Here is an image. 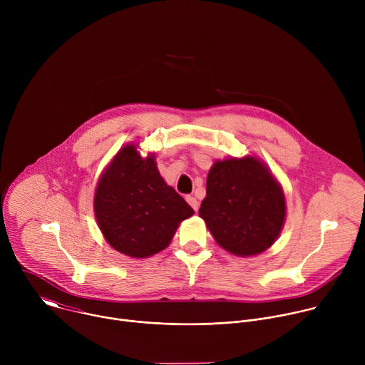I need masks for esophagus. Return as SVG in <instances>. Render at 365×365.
<instances>
[{
    "mask_svg": "<svg viewBox=\"0 0 365 365\" xmlns=\"http://www.w3.org/2000/svg\"><path fill=\"white\" fill-rule=\"evenodd\" d=\"M186 200H187V203L193 207L195 212L199 210V202H197L196 197H193V196H186Z\"/></svg>",
    "mask_w": 365,
    "mask_h": 365,
    "instance_id": "obj_1",
    "label": "esophagus"
}]
</instances>
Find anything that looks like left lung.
Segmentation results:
<instances>
[{
  "mask_svg": "<svg viewBox=\"0 0 365 365\" xmlns=\"http://www.w3.org/2000/svg\"><path fill=\"white\" fill-rule=\"evenodd\" d=\"M199 217L225 251L252 257L269 250L283 230L284 192L255 155L217 160L207 173Z\"/></svg>",
  "mask_w": 365,
  "mask_h": 365,
  "instance_id": "1",
  "label": "left lung"
}]
</instances>
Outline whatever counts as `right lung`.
Instances as JSON below:
<instances>
[{"label": "right lung", "mask_w": 365, "mask_h": 365, "mask_svg": "<svg viewBox=\"0 0 365 365\" xmlns=\"http://www.w3.org/2000/svg\"><path fill=\"white\" fill-rule=\"evenodd\" d=\"M93 212L106 241L118 252L147 258L169 247L179 224L195 211L160 176L154 153L123 145L101 173Z\"/></svg>", "instance_id": "right-lung-1"}]
</instances>
